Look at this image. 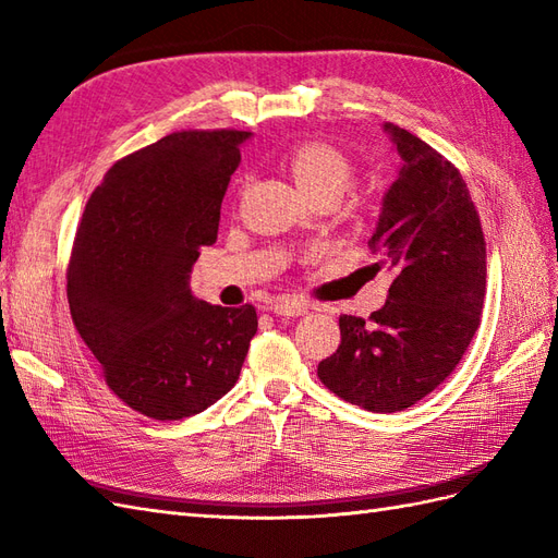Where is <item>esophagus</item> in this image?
I'll list each match as a JSON object with an SVG mask.
<instances>
[{
  "label": "esophagus",
  "instance_id": "34e87169",
  "mask_svg": "<svg viewBox=\"0 0 558 558\" xmlns=\"http://www.w3.org/2000/svg\"><path fill=\"white\" fill-rule=\"evenodd\" d=\"M266 311L276 313V316H304V313H308V304L304 299L282 296V299H274V302L266 306Z\"/></svg>",
  "mask_w": 558,
  "mask_h": 558
}]
</instances>
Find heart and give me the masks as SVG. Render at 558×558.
<instances>
[{
    "instance_id": "b5f03b06",
    "label": "heart",
    "mask_w": 558,
    "mask_h": 558,
    "mask_svg": "<svg viewBox=\"0 0 558 558\" xmlns=\"http://www.w3.org/2000/svg\"><path fill=\"white\" fill-rule=\"evenodd\" d=\"M284 167L306 197L332 195L335 199L349 189L351 162L330 143L302 141L284 153Z\"/></svg>"
}]
</instances>
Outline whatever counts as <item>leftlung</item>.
<instances>
[{"mask_svg":"<svg viewBox=\"0 0 558 558\" xmlns=\"http://www.w3.org/2000/svg\"><path fill=\"white\" fill-rule=\"evenodd\" d=\"M384 132L401 169L367 245L393 282L367 320L339 318L341 344L318 365L327 389L369 412L405 410L446 381L485 296V238L460 169L401 126L387 122Z\"/></svg>","mask_w":558,"mask_h":558,"instance_id":"8db88e82","label":"left lung"}]
</instances>
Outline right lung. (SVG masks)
<instances>
[{
    "label": "right lung",
    "instance_id": "right-lung-1",
    "mask_svg": "<svg viewBox=\"0 0 558 558\" xmlns=\"http://www.w3.org/2000/svg\"><path fill=\"white\" fill-rule=\"evenodd\" d=\"M250 132H174L122 157L84 207L68 264L70 316L110 391L150 420L197 415L235 387L256 308L191 292L199 247Z\"/></svg>",
    "mask_w": 558,
    "mask_h": 558
}]
</instances>
